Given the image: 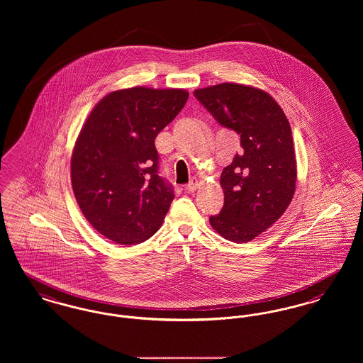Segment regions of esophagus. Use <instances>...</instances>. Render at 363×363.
Instances as JSON below:
<instances>
[{"label":"esophagus","instance_id":"34e87169","mask_svg":"<svg viewBox=\"0 0 363 363\" xmlns=\"http://www.w3.org/2000/svg\"><path fill=\"white\" fill-rule=\"evenodd\" d=\"M198 186H199V180H198L196 177H192V179H191L190 183L186 186V190L192 192V191H195L196 189H198Z\"/></svg>","mask_w":363,"mask_h":363}]
</instances>
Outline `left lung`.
Instances as JSON below:
<instances>
[{
	"mask_svg": "<svg viewBox=\"0 0 363 363\" xmlns=\"http://www.w3.org/2000/svg\"><path fill=\"white\" fill-rule=\"evenodd\" d=\"M217 123L240 136V152L224 168V206L210 225L227 240L246 243L272 227L292 201L296 160L289 123L265 91L221 83L194 91Z\"/></svg>",
	"mask_w": 363,
	"mask_h": 363,
	"instance_id": "8db88e82",
	"label": "left lung"
}]
</instances>
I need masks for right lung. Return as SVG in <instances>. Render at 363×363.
Segmentation results:
<instances>
[{"instance_id":"right-lung-1","label":"right lung","mask_w":363,"mask_h":363,"mask_svg":"<svg viewBox=\"0 0 363 363\" xmlns=\"http://www.w3.org/2000/svg\"><path fill=\"white\" fill-rule=\"evenodd\" d=\"M189 99L180 89L133 87L104 96L77 136L71 180L87 221L118 245H138L162 225L172 186L158 174L154 139Z\"/></svg>"}]
</instances>
